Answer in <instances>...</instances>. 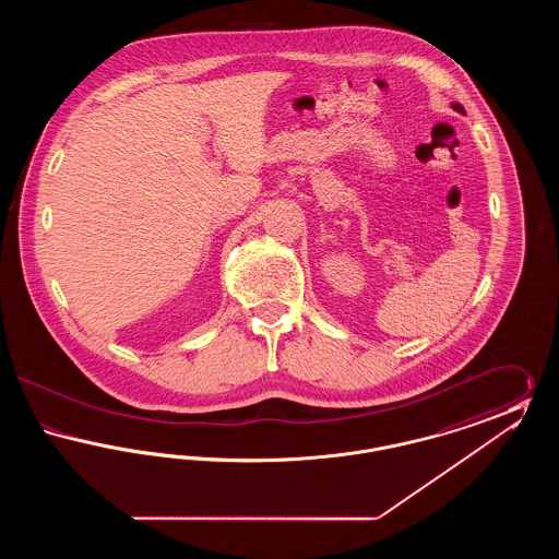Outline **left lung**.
Here are the masks:
<instances>
[{
  "mask_svg": "<svg viewBox=\"0 0 559 559\" xmlns=\"http://www.w3.org/2000/svg\"><path fill=\"white\" fill-rule=\"evenodd\" d=\"M452 108H454V110H456V112H465V110H463V107H461V105H456V103H454V105H452Z\"/></svg>",
  "mask_w": 559,
  "mask_h": 559,
  "instance_id": "8db88e82",
  "label": "left lung"
}]
</instances>
